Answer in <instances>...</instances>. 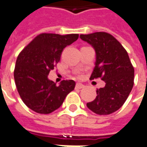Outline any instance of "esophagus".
I'll return each instance as SVG.
<instances>
[{"label":"esophagus","instance_id":"esophagus-1","mask_svg":"<svg viewBox=\"0 0 147 147\" xmlns=\"http://www.w3.org/2000/svg\"><path fill=\"white\" fill-rule=\"evenodd\" d=\"M82 88H84V85H82V83H76V89H82Z\"/></svg>","mask_w":147,"mask_h":147}]
</instances>
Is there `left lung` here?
Listing matches in <instances>:
<instances>
[{
	"mask_svg": "<svg viewBox=\"0 0 147 147\" xmlns=\"http://www.w3.org/2000/svg\"><path fill=\"white\" fill-rule=\"evenodd\" d=\"M80 38L96 51L95 67L90 79L100 78L105 82L104 88L96 90L95 100L86 106L97 115H111L128 98L134 84V68L125 49L110 33L96 32L80 35Z\"/></svg>",
	"mask_w": 147,
	"mask_h": 147,
	"instance_id": "obj_1",
	"label": "left lung"
}]
</instances>
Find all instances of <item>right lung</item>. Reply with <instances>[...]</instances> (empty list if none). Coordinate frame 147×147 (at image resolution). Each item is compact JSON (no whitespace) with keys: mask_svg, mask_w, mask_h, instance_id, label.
Segmentation results:
<instances>
[{"mask_svg":"<svg viewBox=\"0 0 147 147\" xmlns=\"http://www.w3.org/2000/svg\"><path fill=\"white\" fill-rule=\"evenodd\" d=\"M78 38L79 34L41 33L18 54L14 70L16 88L24 104L35 112H53L75 89L73 80H63L57 86L47 76L59 62L64 48Z\"/></svg>","mask_w":147,"mask_h":147,"instance_id":"1","label":"right lung"}]
</instances>
